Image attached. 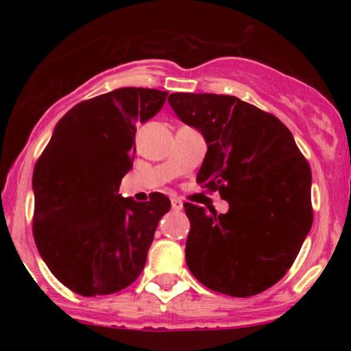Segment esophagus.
<instances>
[{"label":"esophagus","mask_w":351,"mask_h":351,"mask_svg":"<svg viewBox=\"0 0 351 351\" xmlns=\"http://www.w3.org/2000/svg\"><path fill=\"white\" fill-rule=\"evenodd\" d=\"M171 209L180 211V209H183V203H181L178 198H171Z\"/></svg>","instance_id":"obj_1"}]
</instances>
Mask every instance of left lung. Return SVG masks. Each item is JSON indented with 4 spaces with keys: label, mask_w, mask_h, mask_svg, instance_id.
<instances>
[{
    "label": "left lung",
    "mask_w": 351,
    "mask_h": 351,
    "mask_svg": "<svg viewBox=\"0 0 351 351\" xmlns=\"http://www.w3.org/2000/svg\"><path fill=\"white\" fill-rule=\"evenodd\" d=\"M208 145L196 181L229 203L216 215L184 203L186 264L211 291L251 297L277 284L312 228V171L277 117L232 95L170 94Z\"/></svg>",
    "instance_id": "8db88e82"
}]
</instances>
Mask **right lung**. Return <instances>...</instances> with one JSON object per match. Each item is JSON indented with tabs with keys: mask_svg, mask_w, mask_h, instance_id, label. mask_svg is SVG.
I'll list each match as a JSON object with an SVG mask.
<instances>
[{
	"mask_svg": "<svg viewBox=\"0 0 351 351\" xmlns=\"http://www.w3.org/2000/svg\"><path fill=\"white\" fill-rule=\"evenodd\" d=\"M167 95L122 87L77 104L56 125L36 163V245L56 279L79 295L128 287L143 271L158 221L170 211L162 193L143 203L119 195L134 167L135 125L158 114Z\"/></svg>",
	"mask_w": 351,
	"mask_h": 351,
	"instance_id": "add662e5",
	"label": "right lung"
}]
</instances>
